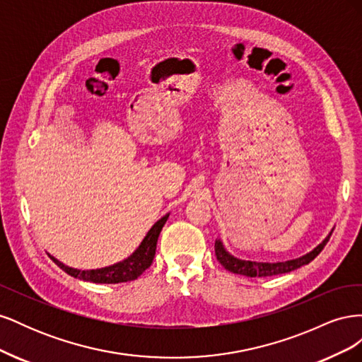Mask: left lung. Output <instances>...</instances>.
Segmentation results:
<instances>
[{"instance_id":"left-lung-1","label":"left lung","mask_w":362,"mask_h":362,"mask_svg":"<svg viewBox=\"0 0 362 362\" xmlns=\"http://www.w3.org/2000/svg\"><path fill=\"white\" fill-rule=\"evenodd\" d=\"M332 231L327 234V237L319 246H315L311 252H308V254H305V255H302L299 258H294V259L282 261V262H257V261H249V259H240V258L229 254V252L223 247V243L221 242V240H216L214 250H216L217 261L221 262V264L226 270L237 273V275H243L247 278L275 276V275H281V273H288L291 270L299 269L305 264H310V262L323 250L326 243L329 242Z\"/></svg>"}]
</instances>
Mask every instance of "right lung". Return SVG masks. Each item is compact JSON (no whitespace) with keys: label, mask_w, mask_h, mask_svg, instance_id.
Segmentation results:
<instances>
[{"label":"right lung","mask_w":362,"mask_h":362,"mask_svg":"<svg viewBox=\"0 0 362 362\" xmlns=\"http://www.w3.org/2000/svg\"><path fill=\"white\" fill-rule=\"evenodd\" d=\"M168 217L169 214L163 216L160 221H157L154 225H152V228L149 229L145 238L141 240V243L133 254H131L128 258H125L124 261L116 262L113 266L93 269V270H80V269H74L63 264V262L59 261L57 258H54L49 254L48 255L63 272H66L68 275L76 279L89 281L95 284H119V282L134 281L152 264V259L156 257L157 240L164 223L168 221Z\"/></svg>","instance_id":"add662e5"}]
</instances>
